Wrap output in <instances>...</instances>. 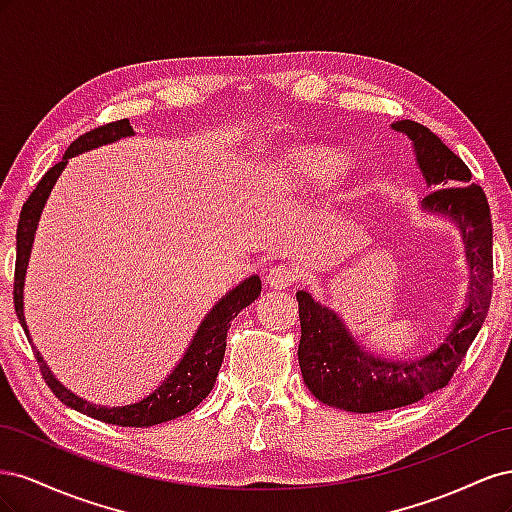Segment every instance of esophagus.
Instances as JSON below:
<instances>
[{
	"label": "esophagus",
	"mask_w": 512,
	"mask_h": 512,
	"mask_svg": "<svg viewBox=\"0 0 512 512\" xmlns=\"http://www.w3.org/2000/svg\"><path fill=\"white\" fill-rule=\"evenodd\" d=\"M297 280H299V271L288 267V265H275V267L269 269V273H267V284H269L271 288H277V290L290 288Z\"/></svg>",
	"instance_id": "34e87169"
}]
</instances>
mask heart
<instances>
[{
  "label": "heart",
  "instance_id": "obj_1",
  "mask_svg": "<svg viewBox=\"0 0 512 512\" xmlns=\"http://www.w3.org/2000/svg\"><path fill=\"white\" fill-rule=\"evenodd\" d=\"M344 160L329 149H297L288 156V168L307 179H329L339 173Z\"/></svg>",
  "mask_w": 512,
  "mask_h": 512
}]
</instances>
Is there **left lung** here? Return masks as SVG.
<instances>
[{"label": "left lung", "mask_w": 512, "mask_h": 512, "mask_svg": "<svg viewBox=\"0 0 512 512\" xmlns=\"http://www.w3.org/2000/svg\"><path fill=\"white\" fill-rule=\"evenodd\" d=\"M393 130L406 134L416 164L431 192L423 211L453 220L461 230L470 267L468 303L444 342L418 359H382L356 344L344 320L333 309L299 290L301 342L299 365L303 382L322 404L348 412H382L410 406L444 389L466 356L487 318L493 288V228L487 196L463 160L421 123L395 121Z\"/></svg>", "instance_id": "left-lung-1"}]
</instances>
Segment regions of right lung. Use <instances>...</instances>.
Segmentation results:
<instances>
[{"instance_id": "add662e5", "label": "right lung", "mask_w": 512, "mask_h": 512, "mask_svg": "<svg viewBox=\"0 0 512 512\" xmlns=\"http://www.w3.org/2000/svg\"><path fill=\"white\" fill-rule=\"evenodd\" d=\"M132 134H134V130H132L128 119H119L113 123H106V126L85 132L68 147L61 162H57L53 168L46 170L44 177L38 181L36 190L23 205L19 226H17L14 312H17V316H19V322L29 339V344H32V337H29V329H27L25 314H23V286H25L29 254H32L36 228L40 222L42 209L46 205V198H49L55 181L59 179L61 170L66 168L70 158L79 156V153H85L89 149L115 143V141H119V138H126ZM260 288H262L260 277L252 275V277H247V280H243L237 288L226 292L224 297L213 305V309L205 316V320L200 322V327L190 342L188 350H185L183 359L175 365L173 371H170L168 378H164L156 391L149 393L141 401H136V404L117 406V408L89 404V401L68 391L66 386L51 374V369L44 363L42 354L34 348L36 361L42 371V378L46 380V384L51 386V391L55 393V397L59 401H64L66 406H70L76 412L87 414L91 418H98V421H104V423L121 425V427H151V425L173 421V418L194 410L200 401H203L211 393L215 378H218V371L224 361L226 333L230 329V322L241 312V309H245L247 305L258 299Z\"/></svg>"}]
</instances>
